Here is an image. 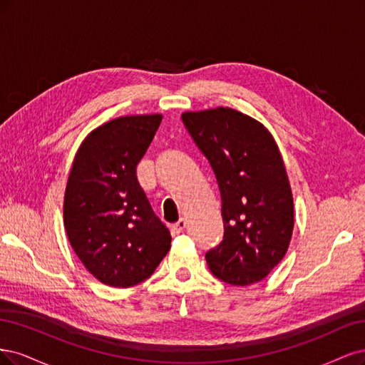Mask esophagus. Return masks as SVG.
<instances>
[{
  "instance_id": "esophagus-1",
  "label": "esophagus",
  "mask_w": 365,
  "mask_h": 365,
  "mask_svg": "<svg viewBox=\"0 0 365 365\" xmlns=\"http://www.w3.org/2000/svg\"><path fill=\"white\" fill-rule=\"evenodd\" d=\"M185 229H186V221H185V220H179L178 222H175V225L171 226V232H173L174 235L182 233Z\"/></svg>"
}]
</instances>
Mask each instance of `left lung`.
Returning a JSON list of instances; mask_svg holds the SVG:
<instances>
[{"mask_svg": "<svg viewBox=\"0 0 365 365\" xmlns=\"http://www.w3.org/2000/svg\"><path fill=\"white\" fill-rule=\"evenodd\" d=\"M182 121L210 163L221 194L222 241L206 253L215 277L247 287L285 256L294 205L284 160L267 128L230 108L185 112Z\"/></svg>", "mask_w": 365, "mask_h": 365, "instance_id": "8db88e82", "label": "left lung"}]
</instances>
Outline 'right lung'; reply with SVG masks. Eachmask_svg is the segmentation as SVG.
Masks as SVG:
<instances>
[{"instance_id":"1","label":"right lung","mask_w":365,"mask_h":365,"mask_svg":"<svg viewBox=\"0 0 365 365\" xmlns=\"http://www.w3.org/2000/svg\"><path fill=\"white\" fill-rule=\"evenodd\" d=\"M162 115L121 116L80 145L66 183L63 222L78 259L103 284L128 288L155 273L171 235L153 212L136 167Z\"/></svg>"}]
</instances>
